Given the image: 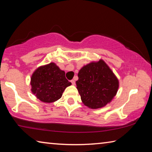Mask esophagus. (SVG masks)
Listing matches in <instances>:
<instances>
[{
	"mask_svg": "<svg viewBox=\"0 0 152 152\" xmlns=\"http://www.w3.org/2000/svg\"><path fill=\"white\" fill-rule=\"evenodd\" d=\"M71 82H72V85H75L76 82H75V80H72Z\"/></svg>",
	"mask_w": 152,
	"mask_h": 152,
	"instance_id": "34e87169",
	"label": "esophagus"
}]
</instances>
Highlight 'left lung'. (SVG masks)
<instances>
[{
  "mask_svg": "<svg viewBox=\"0 0 152 152\" xmlns=\"http://www.w3.org/2000/svg\"><path fill=\"white\" fill-rule=\"evenodd\" d=\"M76 88L85 106L100 109L110 103L117 94L119 80L104 60L92 61L79 70Z\"/></svg>",
  "mask_w": 152,
  "mask_h": 152,
  "instance_id": "1",
  "label": "left lung"
}]
</instances>
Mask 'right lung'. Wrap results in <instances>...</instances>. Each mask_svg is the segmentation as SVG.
Returning a JSON list of instances; mask_svg holds the SVG:
<instances>
[{
    "mask_svg": "<svg viewBox=\"0 0 152 152\" xmlns=\"http://www.w3.org/2000/svg\"><path fill=\"white\" fill-rule=\"evenodd\" d=\"M31 91L41 101L46 103L60 99L72 83L66 78L65 72L51 62L36 69L31 77Z\"/></svg>",
    "mask_w": 152,
    "mask_h": 152,
    "instance_id": "right-lung-1",
    "label": "right lung"
}]
</instances>
